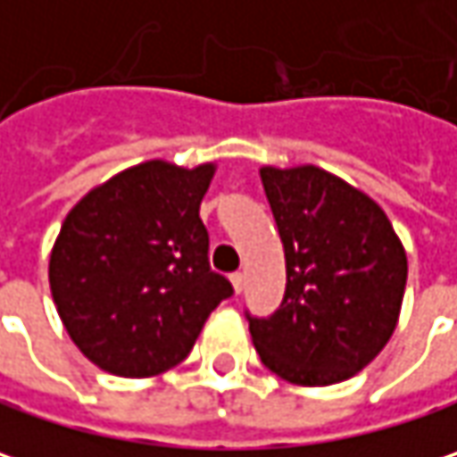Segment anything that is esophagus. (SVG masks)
<instances>
[{
  "label": "esophagus",
  "instance_id": "1",
  "mask_svg": "<svg viewBox=\"0 0 457 457\" xmlns=\"http://www.w3.org/2000/svg\"><path fill=\"white\" fill-rule=\"evenodd\" d=\"M231 286H234L237 294H242V291H245V276H242V273H234V276H231Z\"/></svg>",
  "mask_w": 457,
  "mask_h": 457
}]
</instances>
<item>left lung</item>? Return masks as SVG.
Here are the masks:
<instances>
[{
	"mask_svg": "<svg viewBox=\"0 0 457 457\" xmlns=\"http://www.w3.org/2000/svg\"><path fill=\"white\" fill-rule=\"evenodd\" d=\"M260 179L283 242L286 294L270 317H249L252 343L286 382H343L398 325L406 249L370 195L320 166H262Z\"/></svg>",
	"mask_w": 457,
	"mask_h": 457,
	"instance_id": "1",
	"label": "left lung"
}]
</instances>
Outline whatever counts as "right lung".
<instances>
[{"mask_svg": "<svg viewBox=\"0 0 457 457\" xmlns=\"http://www.w3.org/2000/svg\"><path fill=\"white\" fill-rule=\"evenodd\" d=\"M215 163L145 161L93 187L67 212L49 257L64 330L116 377H155L187 359L234 294L212 273L200 203Z\"/></svg>", "mask_w": 457, "mask_h": 457, "instance_id": "right-lung-1", "label": "right lung"}]
</instances>
